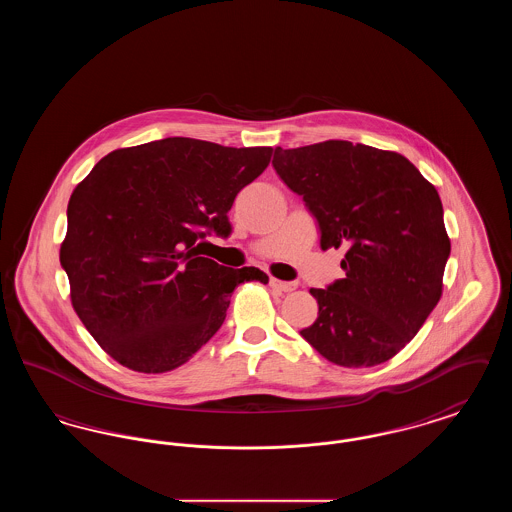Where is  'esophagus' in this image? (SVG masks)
Segmentation results:
<instances>
[{"label":"esophagus","mask_w":512,"mask_h":512,"mask_svg":"<svg viewBox=\"0 0 512 512\" xmlns=\"http://www.w3.org/2000/svg\"><path fill=\"white\" fill-rule=\"evenodd\" d=\"M270 288L278 290V292L290 293L297 288L295 282H284V280H276V278H270Z\"/></svg>","instance_id":"1"}]
</instances>
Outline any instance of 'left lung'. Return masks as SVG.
Masks as SVG:
<instances>
[{"label": "left lung", "mask_w": 512, "mask_h": 512, "mask_svg": "<svg viewBox=\"0 0 512 512\" xmlns=\"http://www.w3.org/2000/svg\"><path fill=\"white\" fill-rule=\"evenodd\" d=\"M272 165L317 217L322 249H347L345 278L311 288L318 317L301 336L334 365L390 361L443 292L451 242L438 190L386 149L328 140L274 149Z\"/></svg>", "instance_id": "8db88e82"}]
</instances>
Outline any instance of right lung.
I'll return each instance as SVG.
<instances>
[{
	"mask_svg": "<svg viewBox=\"0 0 512 512\" xmlns=\"http://www.w3.org/2000/svg\"><path fill=\"white\" fill-rule=\"evenodd\" d=\"M272 147L165 138L105 155L74 188L59 259L71 303L122 366L161 374L211 340L244 282L268 276L199 255L197 240L230 234L228 211L265 171Z\"/></svg>",
	"mask_w": 512,
	"mask_h": 512,
	"instance_id": "right-lung-1",
	"label": "right lung"
}]
</instances>
